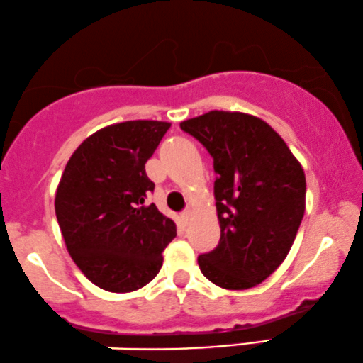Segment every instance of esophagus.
Returning a JSON list of instances; mask_svg holds the SVG:
<instances>
[{
  "label": "esophagus",
  "instance_id": "obj_1",
  "mask_svg": "<svg viewBox=\"0 0 363 363\" xmlns=\"http://www.w3.org/2000/svg\"><path fill=\"white\" fill-rule=\"evenodd\" d=\"M182 220H184V224H188V222L191 220V210H184V212L181 213Z\"/></svg>",
  "mask_w": 363,
  "mask_h": 363
}]
</instances>
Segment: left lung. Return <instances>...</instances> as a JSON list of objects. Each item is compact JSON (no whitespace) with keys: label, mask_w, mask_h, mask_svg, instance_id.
Wrapping results in <instances>:
<instances>
[{"label":"left lung","mask_w":363,"mask_h":363,"mask_svg":"<svg viewBox=\"0 0 363 363\" xmlns=\"http://www.w3.org/2000/svg\"><path fill=\"white\" fill-rule=\"evenodd\" d=\"M181 129L213 158L220 241L198 257L203 276L224 289H248L284 262L305 213L306 182L269 123L240 111H208Z\"/></svg>","instance_id":"8db88e82"}]
</instances>
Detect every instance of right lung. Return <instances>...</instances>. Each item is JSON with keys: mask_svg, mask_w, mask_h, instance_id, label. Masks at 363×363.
Returning <instances> with one entry per match:
<instances>
[{"mask_svg": "<svg viewBox=\"0 0 363 363\" xmlns=\"http://www.w3.org/2000/svg\"><path fill=\"white\" fill-rule=\"evenodd\" d=\"M170 123L108 125L74 151L63 170L55 212L70 257L98 288L129 293L160 272L162 252L177 229L146 203L155 184L145 163Z\"/></svg>", "mask_w": 363, "mask_h": 363, "instance_id": "1", "label": "right lung"}]
</instances>
